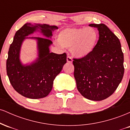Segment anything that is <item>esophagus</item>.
Returning a JSON list of instances; mask_svg holds the SVG:
<instances>
[{
  "mask_svg": "<svg viewBox=\"0 0 130 130\" xmlns=\"http://www.w3.org/2000/svg\"><path fill=\"white\" fill-rule=\"evenodd\" d=\"M67 62H68V63H72V62H73L72 58H71L70 56L67 57Z\"/></svg>",
  "mask_w": 130,
  "mask_h": 130,
  "instance_id": "1",
  "label": "esophagus"
}]
</instances>
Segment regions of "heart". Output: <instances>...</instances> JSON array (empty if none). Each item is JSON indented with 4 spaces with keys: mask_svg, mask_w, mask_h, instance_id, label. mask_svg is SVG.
Masks as SVG:
<instances>
[{
    "mask_svg": "<svg viewBox=\"0 0 130 130\" xmlns=\"http://www.w3.org/2000/svg\"><path fill=\"white\" fill-rule=\"evenodd\" d=\"M58 42L62 47L71 48V52L77 58L90 54L98 40L97 31L92 27L68 28L58 35Z\"/></svg>",
    "mask_w": 130,
    "mask_h": 130,
    "instance_id": "heart-1",
    "label": "heart"
}]
</instances>
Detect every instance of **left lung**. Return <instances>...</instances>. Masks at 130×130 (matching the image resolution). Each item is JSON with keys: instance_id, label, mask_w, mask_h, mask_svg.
<instances>
[{"instance_id": "obj_1", "label": "left lung", "mask_w": 130, "mask_h": 130, "mask_svg": "<svg viewBox=\"0 0 130 130\" xmlns=\"http://www.w3.org/2000/svg\"><path fill=\"white\" fill-rule=\"evenodd\" d=\"M98 29V40L89 56L73 59L77 89L93 101L108 98L117 89L124 74L123 53L117 36L104 24H90Z\"/></svg>"}]
</instances>
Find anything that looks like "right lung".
Here are the masks:
<instances>
[{"mask_svg": "<svg viewBox=\"0 0 130 130\" xmlns=\"http://www.w3.org/2000/svg\"><path fill=\"white\" fill-rule=\"evenodd\" d=\"M58 27L40 24L26 23L14 35L9 48L7 60V73L11 86L18 93L31 99L46 97L53 89V81L67 62L66 53L57 54L50 52L53 43L49 38L26 37L35 31L51 38ZM26 38L37 40L39 57L29 66H23L19 59L20 47Z\"/></svg>", "mask_w": 130, "mask_h": 130, "instance_id": "add662e5", "label": "right lung"}]
</instances>
